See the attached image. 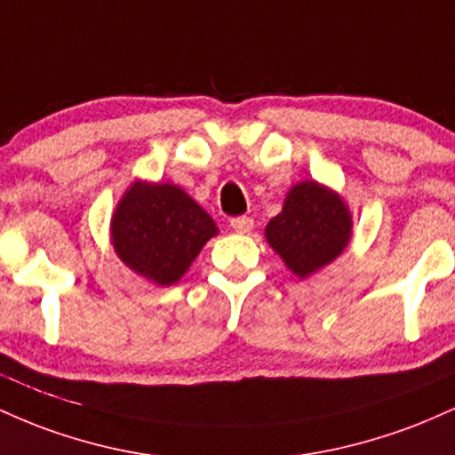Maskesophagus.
I'll use <instances>...</instances> for the list:
<instances>
[{"label":"esophagus","instance_id":"obj_1","mask_svg":"<svg viewBox=\"0 0 455 455\" xmlns=\"http://www.w3.org/2000/svg\"><path fill=\"white\" fill-rule=\"evenodd\" d=\"M232 228L236 229L238 234H249L253 229V219L251 217H236V219H232Z\"/></svg>","mask_w":455,"mask_h":455}]
</instances>
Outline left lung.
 I'll return each instance as SVG.
<instances>
[{
    "instance_id": "8db88e82",
    "label": "left lung",
    "mask_w": 455,
    "mask_h": 455,
    "mask_svg": "<svg viewBox=\"0 0 455 455\" xmlns=\"http://www.w3.org/2000/svg\"><path fill=\"white\" fill-rule=\"evenodd\" d=\"M267 243L299 279H307L344 253L352 212L338 191L303 180L285 193L283 208L264 229Z\"/></svg>"
}]
</instances>
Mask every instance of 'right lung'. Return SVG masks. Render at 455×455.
<instances>
[{
	"label": "right lung",
	"instance_id": "add662e5",
	"mask_svg": "<svg viewBox=\"0 0 455 455\" xmlns=\"http://www.w3.org/2000/svg\"><path fill=\"white\" fill-rule=\"evenodd\" d=\"M109 232L122 264L165 288L180 282L219 228L178 185L135 180L117 202Z\"/></svg>",
	"mask_w": 455,
	"mask_h": 455
}]
</instances>
